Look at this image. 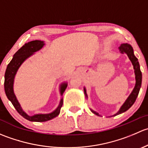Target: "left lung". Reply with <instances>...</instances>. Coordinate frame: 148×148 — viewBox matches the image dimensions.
<instances>
[{
  "instance_id": "left-lung-1",
  "label": "left lung",
  "mask_w": 148,
  "mask_h": 148,
  "mask_svg": "<svg viewBox=\"0 0 148 148\" xmlns=\"http://www.w3.org/2000/svg\"><path fill=\"white\" fill-rule=\"evenodd\" d=\"M119 51H120V53H126L127 55L129 57L130 60L132 62V65H133L134 69H135V79H136V84H135V86L134 88L133 91L132 92L131 95H130L129 97L127 98L125 102L124 103L123 105L122 106V107L120 108V111L117 113V114H114V116L117 115V114H122V113L125 112L127 110H129L131 107L132 106V104H134L136 100L137 97L138 96L139 92H140V87H141V84H142V72L140 71V64H139V62L138 59L135 57V56L134 55L133 49L132 47L130 44H122L120 46V47L118 48ZM84 94L85 96L86 97V89H84ZM92 112L94 114H97V115H99L98 113H97L96 112L92 110Z\"/></svg>"
}]
</instances>
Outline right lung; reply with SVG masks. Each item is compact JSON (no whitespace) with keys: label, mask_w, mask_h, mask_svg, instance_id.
<instances>
[{"label":"right lung","mask_w":148,"mask_h":148,"mask_svg":"<svg viewBox=\"0 0 148 148\" xmlns=\"http://www.w3.org/2000/svg\"><path fill=\"white\" fill-rule=\"evenodd\" d=\"M44 41H39V40L30 41V42L25 44L13 55V59L8 64L5 73L4 88H5V95H6L7 97L13 104V107L17 110L18 112L21 115L23 116L25 119L31 121V122H46V121L50 120L51 119L54 118L56 116L59 115V112H60V110L62 107V104H63V99H62L58 108L55 111H53V112L47 114H35L34 116H28L22 110L20 104H19L17 99H16L14 92H13V86L14 77L20 66L27 58L31 56L33 53L40 50L44 46ZM66 86L67 84L66 83L62 84V86H61V95H62L64 92L65 89H66Z\"/></svg>","instance_id":"1"}]
</instances>
